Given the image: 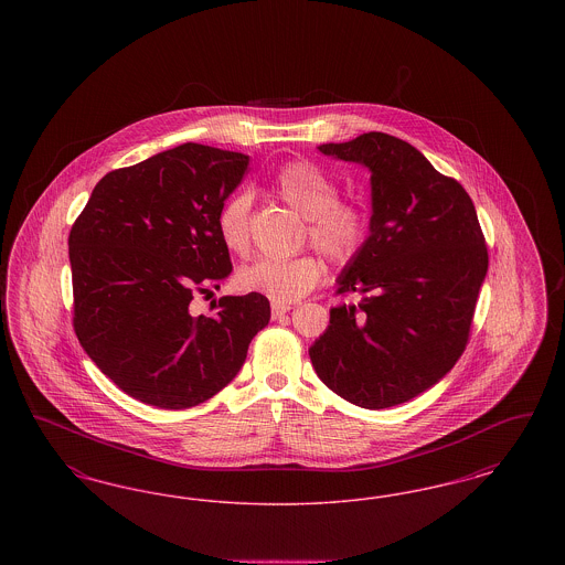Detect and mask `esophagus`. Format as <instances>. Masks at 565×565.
I'll use <instances>...</instances> for the list:
<instances>
[{
    "label": "esophagus",
    "mask_w": 565,
    "mask_h": 565,
    "mask_svg": "<svg viewBox=\"0 0 565 565\" xmlns=\"http://www.w3.org/2000/svg\"><path fill=\"white\" fill-rule=\"evenodd\" d=\"M290 311V305H279V302H273V307H270V316H273V320H279L281 316H286Z\"/></svg>",
    "instance_id": "esophagus-1"
}]
</instances>
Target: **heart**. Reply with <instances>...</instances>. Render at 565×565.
I'll return each mask as SVG.
<instances>
[{"instance_id": "b5f03b06", "label": "heart", "mask_w": 565, "mask_h": 565, "mask_svg": "<svg viewBox=\"0 0 565 565\" xmlns=\"http://www.w3.org/2000/svg\"><path fill=\"white\" fill-rule=\"evenodd\" d=\"M275 194L302 217H307V235L323 256L337 265H345L358 256L369 235V214L362 205L339 199L337 182L309 161L281 164L273 175ZM249 210L252 199L245 192L228 196L215 215V231L222 245L245 256L249 252ZM322 275L320 263L300 254L295 258H263L237 273V284L245 292L267 296L286 305L307 295Z\"/></svg>"}]
</instances>
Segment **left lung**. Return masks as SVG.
Masks as SVG:
<instances>
[{
    "label": "left lung",
    "mask_w": 565,
    "mask_h": 565,
    "mask_svg": "<svg viewBox=\"0 0 565 565\" xmlns=\"http://www.w3.org/2000/svg\"><path fill=\"white\" fill-rule=\"evenodd\" d=\"M320 152L371 171L373 215L358 256L337 277L330 326L309 348L323 383L362 408L430 390L466 350L487 245L468 192L394 135L322 143Z\"/></svg>",
    "instance_id": "left-lung-1"
}]
</instances>
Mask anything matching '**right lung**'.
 <instances>
[{"label": "right lung", "mask_w": 565, "mask_h": 565, "mask_svg": "<svg viewBox=\"0 0 565 565\" xmlns=\"http://www.w3.org/2000/svg\"><path fill=\"white\" fill-rule=\"evenodd\" d=\"M249 157L182 143L109 171L70 233L74 330L125 394L159 408L210 401L242 371L270 320L263 295L222 296L207 316L190 302L233 270L215 231L220 205Z\"/></svg>", "instance_id": "add662e5"}]
</instances>
